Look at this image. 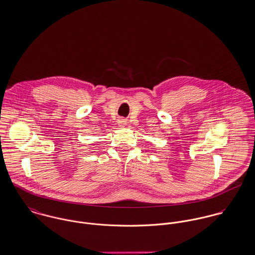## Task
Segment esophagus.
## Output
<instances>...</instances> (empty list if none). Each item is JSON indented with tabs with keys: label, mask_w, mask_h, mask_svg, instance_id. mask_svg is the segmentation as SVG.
<instances>
[{
	"label": "esophagus",
	"mask_w": 255,
	"mask_h": 255,
	"mask_svg": "<svg viewBox=\"0 0 255 255\" xmlns=\"http://www.w3.org/2000/svg\"><path fill=\"white\" fill-rule=\"evenodd\" d=\"M118 125L120 127H125L127 125V121L125 119H119L118 120Z\"/></svg>",
	"instance_id": "34e87169"
}]
</instances>
